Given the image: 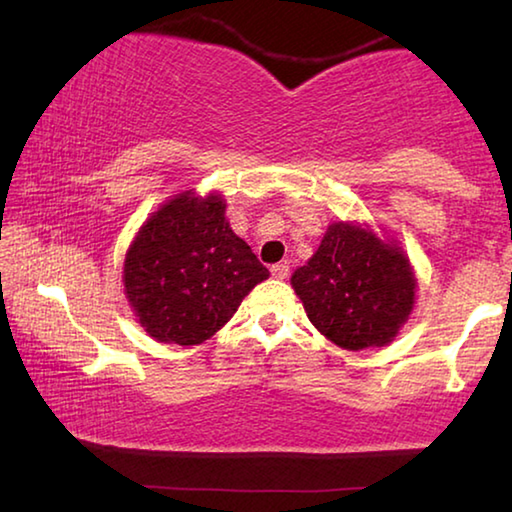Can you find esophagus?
Instances as JSON below:
<instances>
[{"label": "esophagus", "mask_w": 512, "mask_h": 512, "mask_svg": "<svg viewBox=\"0 0 512 512\" xmlns=\"http://www.w3.org/2000/svg\"><path fill=\"white\" fill-rule=\"evenodd\" d=\"M272 276L274 279H288L290 276V265L288 263H276V265H272Z\"/></svg>", "instance_id": "esophagus-1"}]
</instances>
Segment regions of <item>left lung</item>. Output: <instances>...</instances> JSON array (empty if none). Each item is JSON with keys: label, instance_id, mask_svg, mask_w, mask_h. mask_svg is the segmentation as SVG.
Listing matches in <instances>:
<instances>
[{"label": "left lung", "instance_id": "left-lung-1", "mask_svg": "<svg viewBox=\"0 0 512 512\" xmlns=\"http://www.w3.org/2000/svg\"><path fill=\"white\" fill-rule=\"evenodd\" d=\"M292 288L321 335L362 351L398 335L414 310L416 276L398 245L369 227L335 222L315 256L292 274Z\"/></svg>", "mask_w": 512, "mask_h": 512}]
</instances>
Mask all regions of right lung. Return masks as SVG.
<instances>
[{"label": "right lung", "mask_w": 512, "mask_h": 512, "mask_svg": "<svg viewBox=\"0 0 512 512\" xmlns=\"http://www.w3.org/2000/svg\"><path fill=\"white\" fill-rule=\"evenodd\" d=\"M220 195L186 191L143 222L125 254V297L150 337L193 346L218 333L270 272L224 218Z\"/></svg>", "instance_id": "right-lung-1"}]
</instances>
